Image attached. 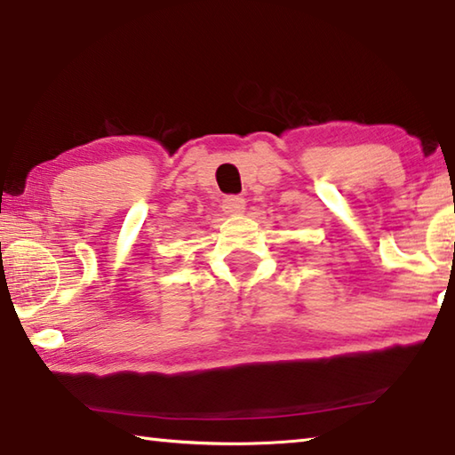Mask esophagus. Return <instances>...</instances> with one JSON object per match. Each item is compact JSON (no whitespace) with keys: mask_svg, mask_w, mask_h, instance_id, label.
<instances>
[{"mask_svg":"<svg viewBox=\"0 0 455 455\" xmlns=\"http://www.w3.org/2000/svg\"><path fill=\"white\" fill-rule=\"evenodd\" d=\"M246 203L243 197H238V195H227V197L222 199V211H225L227 215H240Z\"/></svg>","mask_w":455,"mask_h":455,"instance_id":"obj_1","label":"esophagus"}]
</instances>
